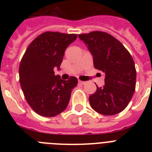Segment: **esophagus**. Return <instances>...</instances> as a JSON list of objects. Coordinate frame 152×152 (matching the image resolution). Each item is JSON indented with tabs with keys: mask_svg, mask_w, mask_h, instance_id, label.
Masks as SVG:
<instances>
[{
	"mask_svg": "<svg viewBox=\"0 0 152 152\" xmlns=\"http://www.w3.org/2000/svg\"><path fill=\"white\" fill-rule=\"evenodd\" d=\"M78 83H79V84H81V85H84V84H86L85 81H82V80H78Z\"/></svg>",
	"mask_w": 152,
	"mask_h": 152,
	"instance_id": "obj_1",
	"label": "esophagus"
}]
</instances>
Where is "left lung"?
Instances as JSON below:
<instances>
[{
    "mask_svg": "<svg viewBox=\"0 0 152 152\" xmlns=\"http://www.w3.org/2000/svg\"><path fill=\"white\" fill-rule=\"evenodd\" d=\"M93 56L94 66L105 75V85L89 96L91 107L105 115L125 110L135 90L136 70L133 58L124 45L109 33L94 31L79 34Z\"/></svg>",
    "mask_w": 152,
    "mask_h": 152,
    "instance_id": "8db88e82",
    "label": "left lung"
}]
</instances>
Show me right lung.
<instances>
[{"label": "right lung", "mask_w": 152, "mask_h": 152, "mask_svg": "<svg viewBox=\"0 0 152 152\" xmlns=\"http://www.w3.org/2000/svg\"><path fill=\"white\" fill-rule=\"evenodd\" d=\"M77 34L45 32L33 40L24 53L19 68L21 88L30 107L39 115L53 117L66 109L77 79L61 80L55 75L60 69L64 51Z\"/></svg>", "instance_id": "obj_1"}]
</instances>
